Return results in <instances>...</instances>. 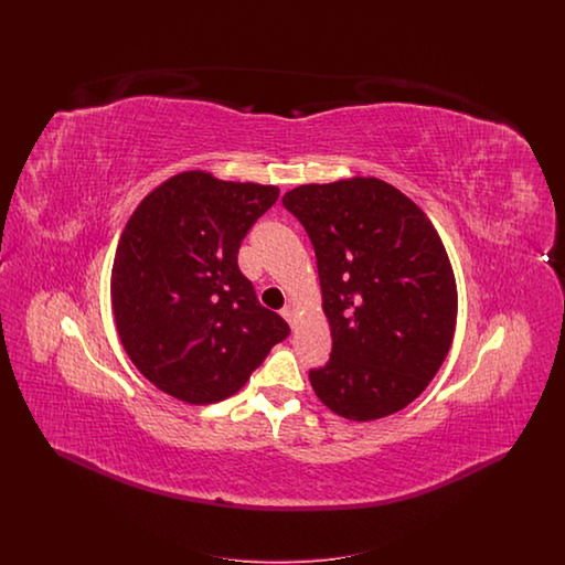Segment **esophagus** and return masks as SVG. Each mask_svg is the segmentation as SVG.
<instances>
[{"label": "esophagus", "mask_w": 565, "mask_h": 565, "mask_svg": "<svg viewBox=\"0 0 565 565\" xmlns=\"http://www.w3.org/2000/svg\"><path fill=\"white\" fill-rule=\"evenodd\" d=\"M281 316H284V320L286 322L290 323L292 328L296 326V309L292 307V305H286L284 309H281Z\"/></svg>", "instance_id": "1"}]
</instances>
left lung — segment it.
Instances as JSON below:
<instances>
[{"mask_svg":"<svg viewBox=\"0 0 565 565\" xmlns=\"http://www.w3.org/2000/svg\"><path fill=\"white\" fill-rule=\"evenodd\" d=\"M318 258L332 353L313 392L353 422L413 403L456 332V277L428 215L376 178L305 184L281 199Z\"/></svg>","mask_w":565,"mask_h":565,"instance_id":"8db88e82","label":"left lung"}]
</instances>
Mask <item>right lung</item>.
<instances>
[{
    "label": "right lung",
    "instance_id": "right-lung-1",
    "mask_svg": "<svg viewBox=\"0 0 565 565\" xmlns=\"http://www.w3.org/2000/svg\"><path fill=\"white\" fill-rule=\"evenodd\" d=\"M277 186L184 171L129 217L111 267V311L137 371L190 404L239 392L290 326L265 309L237 265L243 237Z\"/></svg>",
    "mask_w": 565,
    "mask_h": 565
}]
</instances>
